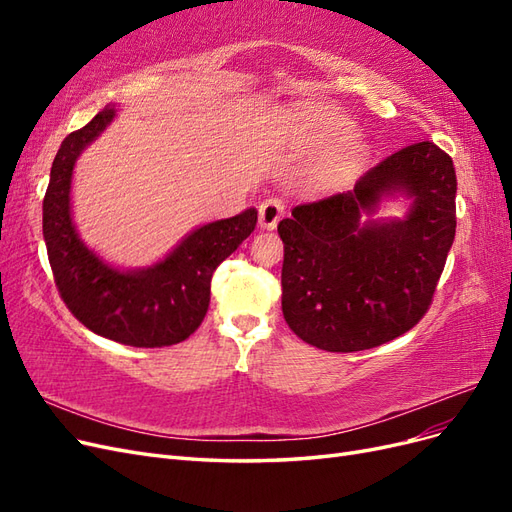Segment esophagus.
Returning a JSON list of instances; mask_svg holds the SVG:
<instances>
[{
	"label": "esophagus",
	"mask_w": 512,
	"mask_h": 512,
	"mask_svg": "<svg viewBox=\"0 0 512 512\" xmlns=\"http://www.w3.org/2000/svg\"><path fill=\"white\" fill-rule=\"evenodd\" d=\"M284 213H286V209H284L282 200L267 198L265 203H262L260 209H258L260 228H262V230H273V228H277V222H280V220L284 218Z\"/></svg>",
	"instance_id": "1"
}]
</instances>
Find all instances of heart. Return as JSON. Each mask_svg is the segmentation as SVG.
Listing matches in <instances>:
<instances>
[{"label": "heart", "mask_w": 512, "mask_h": 512, "mask_svg": "<svg viewBox=\"0 0 512 512\" xmlns=\"http://www.w3.org/2000/svg\"><path fill=\"white\" fill-rule=\"evenodd\" d=\"M294 141L318 151H329L312 173L316 188L329 190L361 170L369 158V145L354 136V123L335 111L303 113L292 119Z\"/></svg>", "instance_id": "b5f03b06"}]
</instances>
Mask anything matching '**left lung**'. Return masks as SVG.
I'll return each mask as SVG.
<instances>
[{"label":"left lung","mask_w":512,"mask_h":512,"mask_svg":"<svg viewBox=\"0 0 512 512\" xmlns=\"http://www.w3.org/2000/svg\"><path fill=\"white\" fill-rule=\"evenodd\" d=\"M457 175L448 153L414 143L354 190L292 209L284 241L282 312L303 342L356 352L404 335L425 316L455 241ZM406 197L404 219L370 218Z\"/></svg>","instance_id":"8db88e82"}]
</instances>
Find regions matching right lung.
I'll use <instances>...</instances> for the list:
<instances>
[{"label": "right lung", "instance_id": "right-lung-1", "mask_svg": "<svg viewBox=\"0 0 512 512\" xmlns=\"http://www.w3.org/2000/svg\"><path fill=\"white\" fill-rule=\"evenodd\" d=\"M115 115L117 108L106 106L61 143L42 203L46 252L61 299L89 331L134 348L173 346L188 339L207 316L213 271L252 235L258 211L250 207L194 228L149 267L111 265L81 239L70 192L76 160Z\"/></svg>", "mask_w": 512, "mask_h": 512}]
</instances>
